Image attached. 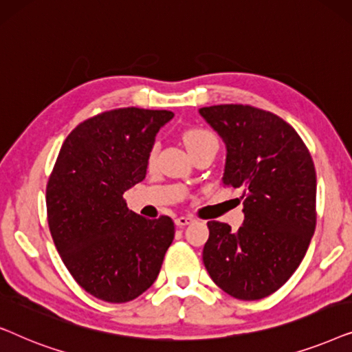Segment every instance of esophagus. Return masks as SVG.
Wrapping results in <instances>:
<instances>
[{
  "label": "esophagus",
  "instance_id": "obj_1",
  "mask_svg": "<svg viewBox=\"0 0 352 352\" xmlns=\"http://www.w3.org/2000/svg\"><path fill=\"white\" fill-rule=\"evenodd\" d=\"M177 228H184V226L192 223V218H187V216H179V218L175 219Z\"/></svg>",
  "mask_w": 352,
  "mask_h": 352
}]
</instances>
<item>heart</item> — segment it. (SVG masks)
Instances as JSON below:
<instances>
[{"label": "heart", "instance_id": "1", "mask_svg": "<svg viewBox=\"0 0 352 352\" xmlns=\"http://www.w3.org/2000/svg\"><path fill=\"white\" fill-rule=\"evenodd\" d=\"M182 139H184L186 146L190 152H194V151H197V148H200L204 146H208V144H218V139H216V136L210 131V129L200 128V126L186 129L184 134H182ZM157 152H158V142L153 144V146L151 147V151H148V153H147V165L148 166H152L153 163H155Z\"/></svg>", "mask_w": 352, "mask_h": 352}]
</instances>
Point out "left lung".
<instances>
[{
  "label": "left lung",
  "mask_w": 352,
  "mask_h": 352,
  "mask_svg": "<svg viewBox=\"0 0 352 352\" xmlns=\"http://www.w3.org/2000/svg\"><path fill=\"white\" fill-rule=\"evenodd\" d=\"M228 148L223 184L243 189L237 232L208 221L204 263L210 277L237 300L277 292L300 266L316 230L317 177L306 144L267 110L242 104L200 109Z\"/></svg>",
  "instance_id": "left-lung-1"
}]
</instances>
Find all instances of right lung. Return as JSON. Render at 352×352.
<instances>
[{
  "label": "right lung",
  "instance_id": "right-lung-1",
  "mask_svg": "<svg viewBox=\"0 0 352 352\" xmlns=\"http://www.w3.org/2000/svg\"><path fill=\"white\" fill-rule=\"evenodd\" d=\"M170 110L115 109L80 123L62 144L46 186L47 224L81 288L126 302L155 282L173 239L170 216L146 219L123 194L146 177L155 134Z\"/></svg>",
  "mask_w": 352,
  "mask_h": 352
}]
</instances>
